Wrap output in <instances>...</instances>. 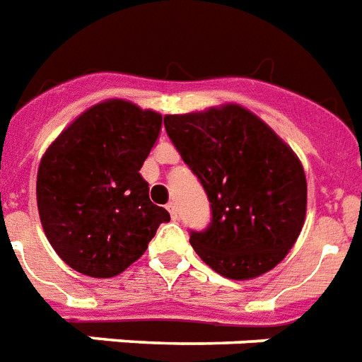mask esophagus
Here are the masks:
<instances>
[{"mask_svg":"<svg viewBox=\"0 0 362 362\" xmlns=\"http://www.w3.org/2000/svg\"><path fill=\"white\" fill-rule=\"evenodd\" d=\"M167 211L170 213V218H173V221H176V216H178V213H176V203H174V202L168 203Z\"/></svg>","mask_w":362,"mask_h":362,"instance_id":"esophagus-1","label":"esophagus"}]
</instances>
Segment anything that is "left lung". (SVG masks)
<instances>
[{
  "label": "left lung",
  "mask_w": 362,
  "mask_h": 362,
  "mask_svg": "<svg viewBox=\"0 0 362 362\" xmlns=\"http://www.w3.org/2000/svg\"><path fill=\"white\" fill-rule=\"evenodd\" d=\"M165 128L211 203L207 228L189 232L195 253L232 280L274 269L293 247L307 211L305 170L291 147L234 103L167 115Z\"/></svg>",
  "instance_id": "1"
}]
</instances>
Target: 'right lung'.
Returning a JSON list of instances; mask_svg holds the SVG:
<instances>
[{"mask_svg":"<svg viewBox=\"0 0 362 362\" xmlns=\"http://www.w3.org/2000/svg\"><path fill=\"white\" fill-rule=\"evenodd\" d=\"M163 117L124 99L90 107L47 147L36 199L44 232L86 276L111 278L146 253L167 209L149 199L140 168Z\"/></svg>","mask_w":362,"mask_h":362,"instance_id":"right-lung-1","label":"right lung"}]
</instances>
